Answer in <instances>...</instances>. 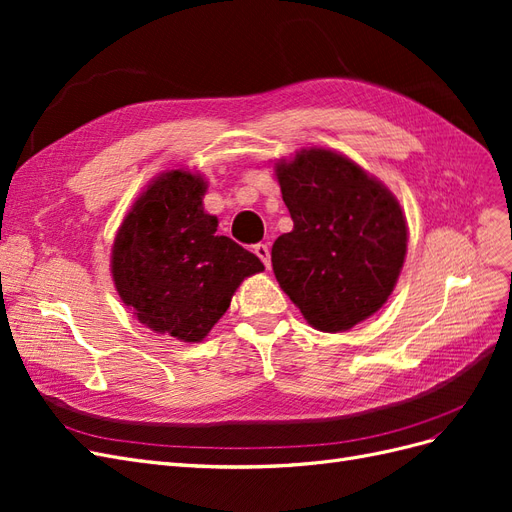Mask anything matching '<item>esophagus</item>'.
Instances as JSON below:
<instances>
[{
  "label": "esophagus",
  "instance_id": "esophagus-1",
  "mask_svg": "<svg viewBox=\"0 0 512 512\" xmlns=\"http://www.w3.org/2000/svg\"><path fill=\"white\" fill-rule=\"evenodd\" d=\"M254 254H256L262 262H265L267 269L271 267V252H269V245H267V243H256V245H254Z\"/></svg>",
  "mask_w": 512,
  "mask_h": 512
}]
</instances>
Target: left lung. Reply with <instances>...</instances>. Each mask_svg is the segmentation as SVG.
<instances>
[{
  "instance_id": "left-lung-1",
  "label": "left lung",
  "mask_w": 512,
  "mask_h": 512,
  "mask_svg": "<svg viewBox=\"0 0 512 512\" xmlns=\"http://www.w3.org/2000/svg\"><path fill=\"white\" fill-rule=\"evenodd\" d=\"M294 228L277 237L273 273L303 318L342 333L391 297L408 250L393 192L342 153L309 147L275 164Z\"/></svg>"
}]
</instances>
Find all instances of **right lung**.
<instances>
[{"mask_svg":"<svg viewBox=\"0 0 512 512\" xmlns=\"http://www.w3.org/2000/svg\"><path fill=\"white\" fill-rule=\"evenodd\" d=\"M205 192L198 173L166 170L136 198L111 254L115 288L132 314L188 344L207 337L245 277L265 271L258 256L215 232Z\"/></svg>","mask_w":512,"mask_h":512,"instance_id":"obj_1","label":"right lung"}]
</instances>
